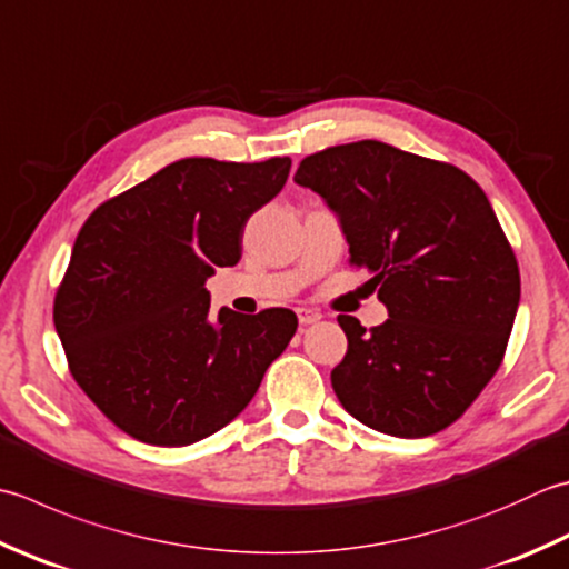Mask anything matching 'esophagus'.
I'll return each instance as SVG.
<instances>
[{
	"label": "esophagus",
	"mask_w": 569,
	"mask_h": 569,
	"mask_svg": "<svg viewBox=\"0 0 569 569\" xmlns=\"http://www.w3.org/2000/svg\"><path fill=\"white\" fill-rule=\"evenodd\" d=\"M296 313H298L300 326H313V322H318L322 318L318 310H313V308H298Z\"/></svg>",
	"instance_id": "obj_1"
}]
</instances>
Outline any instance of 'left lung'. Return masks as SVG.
<instances>
[{
    "label": "left lung",
    "instance_id": "1",
    "mask_svg": "<svg viewBox=\"0 0 569 569\" xmlns=\"http://www.w3.org/2000/svg\"><path fill=\"white\" fill-rule=\"evenodd\" d=\"M293 180L338 217L350 263L372 276L389 316L372 330L338 318L340 405L389 437L447 429L491 382L520 303L516 256L483 189L380 140L310 154Z\"/></svg>",
    "mask_w": 569,
    "mask_h": 569
}]
</instances>
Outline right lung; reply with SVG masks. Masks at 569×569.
<instances>
[{
	"instance_id": "obj_1",
	"label": "right lung",
	"mask_w": 569,
	"mask_h": 569,
	"mask_svg": "<svg viewBox=\"0 0 569 569\" xmlns=\"http://www.w3.org/2000/svg\"><path fill=\"white\" fill-rule=\"evenodd\" d=\"M291 158H184L100 204L53 300L73 380L132 439L187 447L237 419L298 328L288 308L209 313L207 278L241 259Z\"/></svg>"
}]
</instances>
